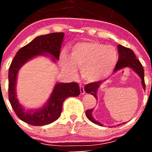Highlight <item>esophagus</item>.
I'll return each mask as SVG.
<instances>
[{
  "instance_id": "34e87169",
  "label": "esophagus",
  "mask_w": 152,
  "mask_h": 152,
  "mask_svg": "<svg viewBox=\"0 0 152 152\" xmlns=\"http://www.w3.org/2000/svg\"><path fill=\"white\" fill-rule=\"evenodd\" d=\"M79 88H80V92H81V94H85L84 87L82 86L81 84H80L79 85Z\"/></svg>"
}]
</instances>
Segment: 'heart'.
Masks as SVG:
<instances>
[{"label": "heart", "mask_w": 152, "mask_h": 152, "mask_svg": "<svg viewBox=\"0 0 152 152\" xmlns=\"http://www.w3.org/2000/svg\"><path fill=\"white\" fill-rule=\"evenodd\" d=\"M118 58L114 46L95 41L76 43L71 48L70 57L65 52L60 54L61 61L69 74L74 76L76 66L80 67L81 76L90 83L101 81L111 74Z\"/></svg>", "instance_id": "b5f03b06"}]
</instances>
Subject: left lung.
I'll list each match as a JSON object with an SVG mask.
<instances>
[{"instance_id":"1","label":"left lung","mask_w":152,"mask_h":152,"mask_svg":"<svg viewBox=\"0 0 152 152\" xmlns=\"http://www.w3.org/2000/svg\"><path fill=\"white\" fill-rule=\"evenodd\" d=\"M118 52L119 56H118V60L117 64L116 65V68L114 70V73L117 72L118 71L121 70L124 68L129 67L130 69H132L134 72L137 74L138 76L140 77L142 79V85L143 86V88L144 90L146 89L145 86V82H144V68L139 61V59L136 58V56L134 54V51L132 50H131L130 48H126V47L121 46V45H118ZM105 81H100L97 82H93V83H90L88 84H87L86 86H85L84 89L85 91L87 94H90L91 95H93L97 100V94H98V90L100 87L101 84ZM93 109L87 110L86 111V117L90 120L91 121L93 122L94 124H96L100 125V126H103V124L96 121V119H94L93 117ZM125 122H124V124Z\"/></svg>"}]
</instances>
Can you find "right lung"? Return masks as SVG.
Wrapping results in <instances>:
<instances>
[{
  "mask_svg": "<svg viewBox=\"0 0 152 152\" xmlns=\"http://www.w3.org/2000/svg\"><path fill=\"white\" fill-rule=\"evenodd\" d=\"M64 33H53L35 38L20 48L12 61L8 71L9 102L18 117L33 126H44L57 120L61 114L63 102L70 96H78L80 88L78 83H60L55 84L48 101L42 107L26 109L19 103L16 95L18 71L26 63L39 56L50 57L53 62L58 61Z\"/></svg>",
  "mask_w": 152,
  "mask_h": 152,
  "instance_id": "right-lung-1",
  "label": "right lung"
}]
</instances>
